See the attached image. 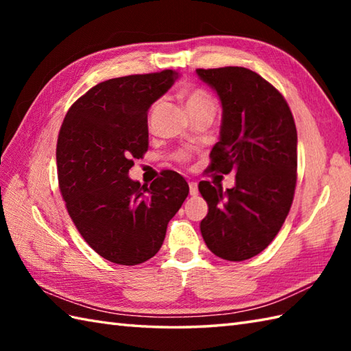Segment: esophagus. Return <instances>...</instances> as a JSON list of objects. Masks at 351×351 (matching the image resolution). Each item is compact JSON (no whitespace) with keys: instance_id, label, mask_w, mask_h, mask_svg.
<instances>
[{"instance_id":"obj_1","label":"esophagus","mask_w":351,"mask_h":351,"mask_svg":"<svg viewBox=\"0 0 351 351\" xmlns=\"http://www.w3.org/2000/svg\"><path fill=\"white\" fill-rule=\"evenodd\" d=\"M189 187H190V195H191V196H196L197 193H199V189H197V182L191 181V182L189 184Z\"/></svg>"}]
</instances>
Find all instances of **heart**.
<instances>
[{
  "mask_svg": "<svg viewBox=\"0 0 351 351\" xmlns=\"http://www.w3.org/2000/svg\"><path fill=\"white\" fill-rule=\"evenodd\" d=\"M204 102H213L210 95L205 93L204 90H191L187 93V108L199 106V104H204ZM182 156H185V155L181 154V158Z\"/></svg>",
  "mask_w": 351,
  "mask_h": 351,
  "instance_id": "b5f03b06",
  "label": "heart"
}]
</instances>
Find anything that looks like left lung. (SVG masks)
<instances>
[{"instance_id":"8db88e82","label":"left lung","mask_w":351,"mask_h":351,"mask_svg":"<svg viewBox=\"0 0 351 351\" xmlns=\"http://www.w3.org/2000/svg\"><path fill=\"white\" fill-rule=\"evenodd\" d=\"M221 104L211 170L235 171V185L199 182L208 204L200 221L215 256L244 261L263 252L285 221L297 171V130L283 96L256 72L238 66L196 69Z\"/></svg>"}]
</instances>
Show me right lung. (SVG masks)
<instances>
[{
    "instance_id": "obj_1",
    "label": "right lung",
    "mask_w": 351,
    "mask_h": 351,
    "mask_svg": "<svg viewBox=\"0 0 351 351\" xmlns=\"http://www.w3.org/2000/svg\"><path fill=\"white\" fill-rule=\"evenodd\" d=\"M180 78L175 71L107 80L73 104L57 140L58 185L86 243L110 263L137 265L160 250L189 196L176 171L149 187L130 178L147 151V111Z\"/></svg>"
}]
</instances>
